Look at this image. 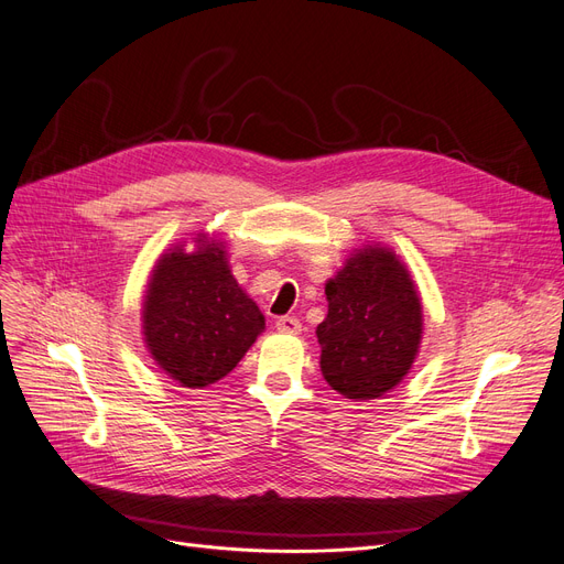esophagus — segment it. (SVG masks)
I'll use <instances>...</instances> for the list:
<instances>
[{
	"label": "esophagus",
	"mask_w": 564,
	"mask_h": 564,
	"mask_svg": "<svg viewBox=\"0 0 564 564\" xmlns=\"http://www.w3.org/2000/svg\"><path fill=\"white\" fill-rule=\"evenodd\" d=\"M276 329L283 332V335H300L302 332V323L295 316H281L276 321Z\"/></svg>",
	"instance_id": "34e87169"
}]
</instances>
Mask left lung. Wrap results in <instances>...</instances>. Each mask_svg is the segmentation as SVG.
<instances>
[{"label": "left lung", "mask_w": 564, "mask_h": 564, "mask_svg": "<svg viewBox=\"0 0 564 564\" xmlns=\"http://www.w3.org/2000/svg\"><path fill=\"white\" fill-rule=\"evenodd\" d=\"M327 316L316 327L321 371L352 402L398 388L423 341V302L392 248L365 243L325 283Z\"/></svg>", "instance_id": "8db88e82"}]
</instances>
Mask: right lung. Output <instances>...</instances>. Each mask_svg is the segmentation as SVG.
Segmentation results:
<instances>
[{
    "instance_id": "1",
    "label": "right lung",
    "mask_w": 564,
    "mask_h": 564,
    "mask_svg": "<svg viewBox=\"0 0 564 564\" xmlns=\"http://www.w3.org/2000/svg\"><path fill=\"white\" fill-rule=\"evenodd\" d=\"M264 329L258 304L232 276L225 241L197 235L195 248H166L151 271L141 308L143 344L181 388L227 377Z\"/></svg>"
}]
</instances>
